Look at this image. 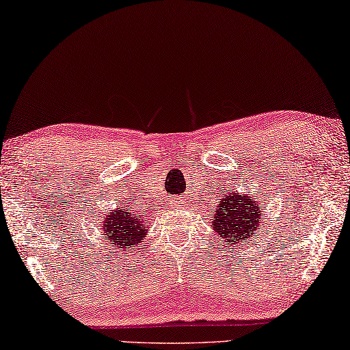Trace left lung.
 <instances>
[{
    "label": "left lung",
    "mask_w": 350,
    "mask_h": 350,
    "mask_svg": "<svg viewBox=\"0 0 350 350\" xmlns=\"http://www.w3.org/2000/svg\"><path fill=\"white\" fill-rule=\"evenodd\" d=\"M215 208L211 226L219 237L226 239L228 242H245V239L260 231V211L253 197L239 196V192L226 193Z\"/></svg>",
    "instance_id": "left-lung-1"
}]
</instances>
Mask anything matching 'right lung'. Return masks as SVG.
I'll return each instance as SVG.
<instances>
[{"instance_id":"right-lung-1","label":"right lung","mask_w":350,"mask_h":350,"mask_svg":"<svg viewBox=\"0 0 350 350\" xmlns=\"http://www.w3.org/2000/svg\"><path fill=\"white\" fill-rule=\"evenodd\" d=\"M148 223L144 217L133 213V209H119L107 215L102 226V236L108 243L121 250H131L147 236Z\"/></svg>"}]
</instances>
